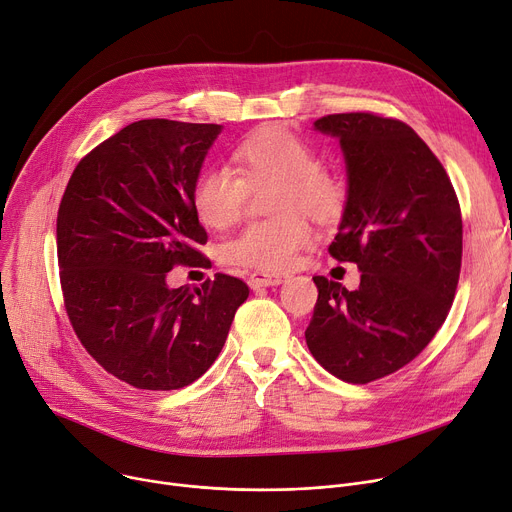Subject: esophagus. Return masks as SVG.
I'll return each instance as SVG.
<instances>
[{
  "label": "esophagus",
  "instance_id": "34e87169",
  "mask_svg": "<svg viewBox=\"0 0 512 512\" xmlns=\"http://www.w3.org/2000/svg\"><path fill=\"white\" fill-rule=\"evenodd\" d=\"M286 278L280 276V274H267V271H255V274H251L249 278V286L253 290H259V288H269V286H280Z\"/></svg>",
  "mask_w": 512,
  "mask_h": 512
}]
</instances>
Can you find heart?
<instances>
[{"label":"heart","mask_w":512,"mask_h":512,"mask_svg":"<svg viewBox=\"0 0 512 512\" xmlns=\"http://www.w3.org/2000/svg\"><path fill=\"white\" fill-rule=\"evenodd\" d=\"M234 170L222 164L199 170L191 203L201 224L224 230L241 220L249 189L274 181L271 212H282L243 228L222 245L228 265L261 271H284L311 243V228L298 208L319 220L331 218L342 203V185L319 164L315 148L282 127H267L238 144L232 152Z\"/></svg>","instance_id":"1"}]
</instances>
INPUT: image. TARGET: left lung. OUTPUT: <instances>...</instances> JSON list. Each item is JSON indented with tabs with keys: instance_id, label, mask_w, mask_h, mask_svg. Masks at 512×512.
I'll use <instances>...</instances> for the list:
<instances>
[{
	"instance_id": "1",
	"label": "left lung",
	"mask_w": 512,
	"mask_h": 512,
	"mask_svg": "<svg viewBox=\"0 0 512 512\" xmlns=\"http://www.w3.org/2000/svg\"><path fill=\"white\" fill-rule=\"evenodd\" d=\"M315 129L342 146L348 197L329 253L362 271L348 290L315 276L319 298L304 337L333 377L364 385L412 362L455 298L463 224L447 170L397 119L339 113Z\"/></svg>"
}]
</instances>
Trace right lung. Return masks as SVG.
Returning a JSON list of instances; mask_svg holds the SVG:
<instances>
[{
    "label": "right lung",
    "mask_w": 512,
    "mask_h": 512,
    "mask_svg": "<svg viewBox=\"0 0 512 512\" xmlns=\"http://www.w3.org/2000/svg\"><path fill=\"white\" fill-rule=\"evenodd\" d=\"M222 125L142 119L76 166L57 212L59 278L86 352L131 387L191 385L218 358L249 286L216 274L168 288L175 265L206 267L193 181Z\"/></svg>",
    "instance_id": "obj_1"
}]
</instances>
